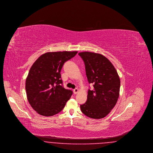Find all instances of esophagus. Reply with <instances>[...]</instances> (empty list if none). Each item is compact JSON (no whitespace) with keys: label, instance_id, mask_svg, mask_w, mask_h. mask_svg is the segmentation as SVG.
Returning <instances> with one entry per match:
<instances>
[{"label":"esophagus","instance_id":"obj_1","mask_svg":"<svg viewBox=\"0 0 153 153\" xmlns=\"http://www.w3.org/2000/svg\"><path fill=\"white\" fill-rule=\"evenodd\" d=\"M79 92V89L78 88H75L73 90V93L74 94H76Z\"/></svg>","mask_w":153,"mask_h":153}]
</instances>
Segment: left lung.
<instances>
[{"label": "left lung", "instance_id": "8db88e82", "mask_svg": "<svg viewBox=\"0 0 153 153\" xmlns=\"http://www.w3.org/2000/svg\"><path fill=\"white\" fill-rule=\"evenodd\" d=\"M79 55L85 67L88 82L93 90L88 91L86 102L80 105L87 117L100 119L106 117L115 106L119 97L120 79L111 62L102 54L81 52Z\"/></svg>", "mask_w": 153, "mask_h": 153}]
</instances>
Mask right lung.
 Instances as JSON below:
<instances>
[{
  "instance_id": "obj_1",
  "label": "right lung",
  "mask_w": 153,
  "mask_h": 153,
  "mask_svg": "<svg viewBox=\"0 0 153 153\" xmlns=\"http://www.w3.org/2000/svg\"><path fill=\"white\" fill-rule=\"evenodd\" d=\"M77 51L49 52L42 55L31 66L26 79L27 100L37 113L52 116L62 110L73 92L62 86L63 64Z\"/></svg>"
}]
</instances>
